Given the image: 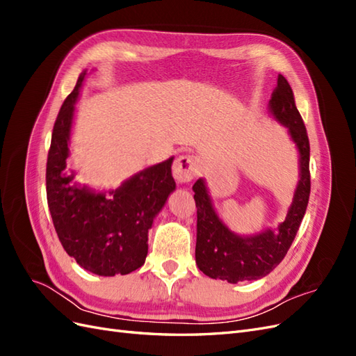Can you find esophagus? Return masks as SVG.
<instances>
[{"mask_svg":"<svg viewBox=\"0 0 356 356\" xmlns=\"http://www.w3.org/2000/svg\"><path fill=\"white\" fill-rule=\"evenodd\" d=\"M200 159L197 156H181L174 163V177L179 182H188L199 174Z\"/></svg>","mask_w":356,"mask_h":356,"instance_id":"esophagus-1","label":"esophagus"}]
</instances>
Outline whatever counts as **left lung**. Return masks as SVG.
I'll list each match as a JSON object with an SVG mask.
<instances>
[{"label":"left lung","mask_w":356,"mask_h":356,"mask_svg":"<svg viewBox=\"0 0 356 356\" xmlns=\"http://www.w3.org/2000/svg\"><path fill=\"white\" fill-rule=\"evenodd\" d=\"M270 111L277 122L288 127L300 152V181L294 202L276 233L266 230L251 238H242L221 222L212 208L203 179H197L193 186L197 208L196 263L200 270L212 279L238 284L255 281L270 273L284 260L305 217L310 196V145L305 122L294 102L293 89L282 74L277 75Z\"/></svg>","instance_id":"8db88e82"}]
</instances>
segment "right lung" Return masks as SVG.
Instances as JSON below:
<instances>
[{
    "label": "right lung",
    "mask_w": 356,
    "mask_h": 356,
    "mask_svg": "<svg viewBox=\"0 0 356 356\" xmlns=\"http://www.w3.org/2000/svg\"><path fill=\"white\" fill-rule=\"evenodd\" d=\"M86 71L63 101L53 126L47 156V203L58 238L70 257L99 276L127 275L141 267L148 252V229L175 190L172 160L147 168L123 182L120 188L93 193L71 186L67 177L70 131L74 104Z\"/></svg>",
    "instance_id": "add662e5"
}]
</instances>
